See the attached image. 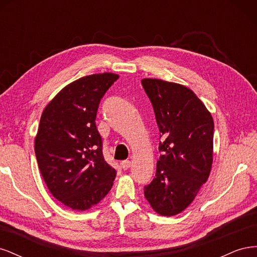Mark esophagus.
I'll use <instances>...</instances> for the list:
<instances>
[{"label": "esophagus", "mask_w": 257, "mask_h": 257, "mask_svg": "<svg viewBox=\"0 0 257 257\" xmlns=\"http://www.w3.org/2000/svg\"><path fill=\"white\" fill-rule=\"evenodd\" d=\"M131 165H132V163H131L130 161H122V162H121V167H122L124 170L128 169V168L131 167Z\"/></svg>", "instance_id": "34e87169"}]
</instances>
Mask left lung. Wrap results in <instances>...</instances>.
<instances>
[{
	"instance_id": "1",
	"label": "left lung",
	"mask_w": 257,
	"mask_h": 257,
	"mask_svg": "<svg viewBox=\"0 0 257 257\" xmlns=\"http://www.w3.org/2000/svg\"><path fill=\"white\" fill-rule=\"evenodd\" d=\"M163 137L153 181L145 197L155 212L173 216L188 208L209 178L213 163L212 115L191 89L144 78Z\"/></svg>"
}]
</instances>
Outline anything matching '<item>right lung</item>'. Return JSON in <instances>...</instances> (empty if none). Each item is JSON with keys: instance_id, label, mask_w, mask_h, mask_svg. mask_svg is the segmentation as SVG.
Wrapping results in <instances>:
<instances>
[{"instance_id": "right-lung-1", "label": "right lung", "mask_w": 257, "mask_h": 257, "mask_svg": "<svg viewBox=\"0 0 257 257\" xmlns=\"http://www.w3.org/2000/svg\"><path fill=\"white\" fill-rule=\"evenodd\" d=\"M119 78L93 74L62 89L45 107L34 141L44 181L64 206L84 211L113 185L116 172L105 161L95 125L100 98Z\"/></svg>"}]
</instances>
